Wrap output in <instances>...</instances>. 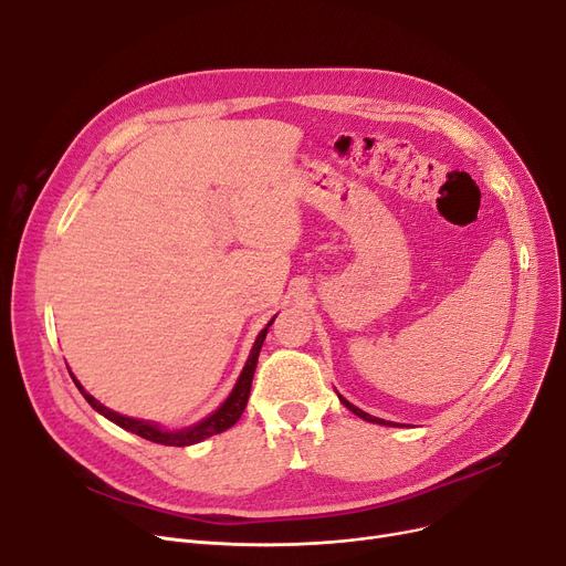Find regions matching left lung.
Instances as JSON below:
<instances>
[{"instance_id":"1","label":"left lung","mask_w":566,"mask_h":566,"mask_svg":"<svg viewBox=\"0 0 566 566\" xmlns=\"http://www.w3.org/2000/svg\"><path fill=\"white\" fill-rule=\"evenodd\" d=\"M339 397V401L350 410V412H355V415H358V418H363L365 422H374V424H385V427H392V422H385V420H380V418H371V415L369 412H365V410H360L358 406H353V403H348L342 395H337Z\"/></svg>"}]
</instances>
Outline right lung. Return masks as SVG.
I'll use <instances>...</instances> for the list:
<instances>
[{
	"mask_svg": "<svg viewBox=\"0 0 566 566\" xmlns=\"http://www.w3.org/2000/svg\"><path fill=\"white\" fill-rule=\"evenodd\" d=\"M275 318H271V323L265 325V328L259 333L252 350H250V358L241 371V376H238L235 385L231 395L227 397V401L216 410L208 415L206 420L188 427V429H178V431H165L160 429L158 424H151V422H144V420H133V418H126V415H118L114 410H109L107 406H103L101 401H96L92 395L84 392V388L80 385V380L73 376L77 390L82 392V397L88 401V406H92L94 410H98L101 415H105V418L114 424H118L122 429L130 431V433H137L146 440L151 442H160V444H169V448H186V444H195V442H201L206 438H211L216 433H222L227 431L229 427H233L238 420H241V415L248 406V399H250V388H252V378H254V369H256V360H259V350L263 346V339H265V333L268 328H271Z\"/></svg>",
	"mask_w": 566,
	"mask_h": 566,
	"instance_id": "add662e5",
	"label": "right lung"
}]
</instances>
